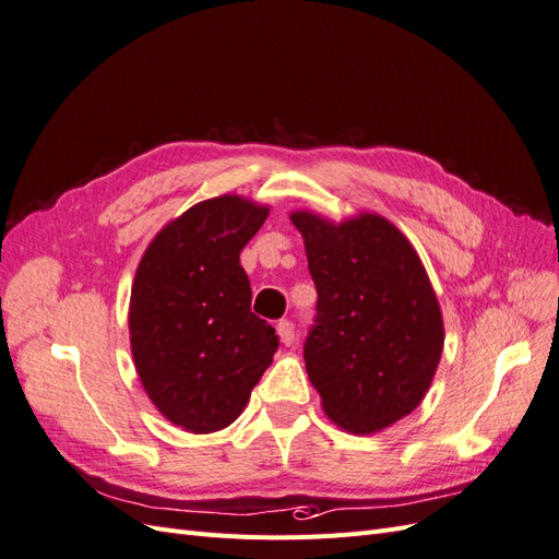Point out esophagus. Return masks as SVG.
Instances as JSON below:
<instances>
[{"instance_id": "esophagus-1", "label": "esophagus", "mask_w": 559, "mask_h": 559, "mask_svg": "<svg viewBox=\"0 0 559 559\" xmlns=\"http://www.w3.org/2000/svg\"><path fill=\"white\" fill-rule=\"evenodd\" d=\"M276 334H278L283 346H290L293 341H295V325H293L290 320H281L278 325H276Z\"/></svg>"}]
</instances>
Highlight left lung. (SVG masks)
I'll use <instances>...</instances> for the list:
<instances>
[{
	"instance_id": "left-lung-1",
	"label": "left lung",
	"mask_w": 559,
	"mask_h": 559,
	"mask_svg": "<svg viewBox=\"0 0 559 559\" xmlns=\"http://www.w3.org/2000/svg\"><path fill=\"white\" fill-rule=\"evenodd\" d=\"M318 290L304 362L328 416L373 435L416 408L437 373L443 318L404 234L376 213L330 223L295 211Z\"/></svg>"
}]
</instances>
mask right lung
Instances as JSON below:
<instances>
[{
	"instance_id": "right-lung-1",
	"label": "right lung",
	"mask_w": 559,
	"mask_h": 559,
	"mask_svg": "<svg viewBox=\"0 0 559 559\" xmlns=\"http://www.w3.org/2000/svg\"><path fill=\"white\" fill-rule=\"evenodd\" d=\"M266 215L243 197H213L165 225L136 269V373L162 416L194 435L237 420L278 350L276 330L250 311L239 264Z\"/></svg>"
}]
</instances>
